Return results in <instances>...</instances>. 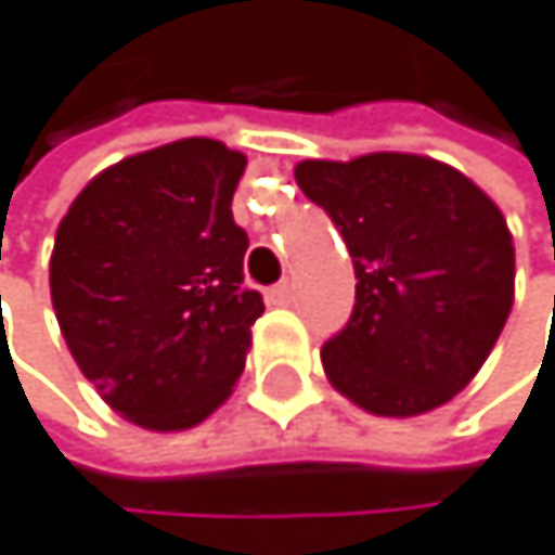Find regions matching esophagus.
I'll use <instances>...</instances> for the list:
<instances>
[{
    "mask_svg": "<svg viewBox=\"0 0 555 555\" xmlns=\"http://www.w3.org/2000/svg\"><path fill=\"white\" fill-rule=\"evenodd\" d=\"M292 284L287 281H281V284H274V287H268V305H287L292 301Z\"/></svg>",
    "mask_w": 555,
    "mask_h": 555,
    "instance_id": "obj_1",
    "label": "esophagus"
}]
</instances>
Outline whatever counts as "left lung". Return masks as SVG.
<instances>
[{"label":"left lung","mask_w":555,"mask_h":555,"mask_svg":"<svg viewBox=\"0 0 555 555\" xmlns=\"http://www.w3.org/2000/svg\"><path fill=\"white\" fill-rule=\"evenodd\" d=\"M301 193L343 233L356 305L322 346L325 376L379 417H417L472 383L512 311L515 247L499 206L424 155L311 158Z\"/></svg>","instance_id":"left-lung-1"}]
</instances>
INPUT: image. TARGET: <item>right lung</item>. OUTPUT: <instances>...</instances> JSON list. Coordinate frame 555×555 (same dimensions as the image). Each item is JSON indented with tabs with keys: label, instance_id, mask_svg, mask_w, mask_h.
<instances>
[{
	"label": "right lung",
	"instance_id": "1",
	"mask_svg": "<svg viewBox=\"0 0 555 555\" xmlns=\"http://www.w3.org/2000/svg\"><path fill=\"white\" fill-rule=\"evenodd\" d=\"M241 152L182 138L87 182L56 227L50 295L80 373L152 430L206 421L241 379L260 292L233 223Z\"/></svg>",
	"mask_w": 555,
	"mask_h": 555
}]
</instances>
